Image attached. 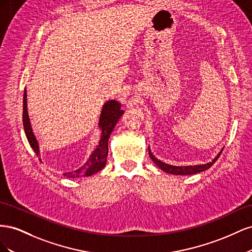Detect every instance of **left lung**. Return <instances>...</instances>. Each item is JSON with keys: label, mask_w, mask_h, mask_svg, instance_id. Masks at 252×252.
Segmentation results:
<instances>
[{"label": "left lung", "mask_w": 252, "mask_h": 252, "mask_svg": "<svg viewBox=\"0 0 252 252\" xmlns=\"http://www.w3.org/2000/svg\"><path fill=\"white\" fill-rule=\"evenodd\" d=\"M148 151H149V157L151 158L152 161H154L155 164L158 167H159V168H161L163 171H165L167 173H170V174H177V175H189V174L199 173V172L205 171L208 168H210V167L216 163V161L219 158L220 154H222L223 149L219 152V155L215 158H213L211 162L202 164V165H193V166H173V165L166 164L162 161H159V159H158L154 155H152L149 148H148Z\"/></svg>", "instance_id": "1"}]
</instances>
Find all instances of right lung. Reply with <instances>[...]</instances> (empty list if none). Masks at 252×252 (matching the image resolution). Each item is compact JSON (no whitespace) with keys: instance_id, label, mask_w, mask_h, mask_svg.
Here are the masks:
<instances>
[{"instance_id":"obj_1","label":"right lung","mask_w":252,"mask_h":252,"mask_svg":"<svg viewBox=\"0 0 252 252\" xmlns=\"http://www.w3.org/2000/svg\"><path fill=\"white\" fill-rule=\"evenodd\" d=\"M124 113V110L121 109V103L116 100L107 101L102 108L100 120H98V127L101 128V139L98 141L97 147L90 155L87 162L84 164L81 168L64 173L65 177L68 178H80V177H90L100 170H102L107 161L108 156V140L109 136L113 130L114 126L117 125L118 121ZM23 126L26 138L30 144V146L35 152L37 157H40V146L35 135L33 133L32 123L28 116L27 110V90H24V95H23ZM41 159V158H40Z\"/></svg>"}]
</instances>
